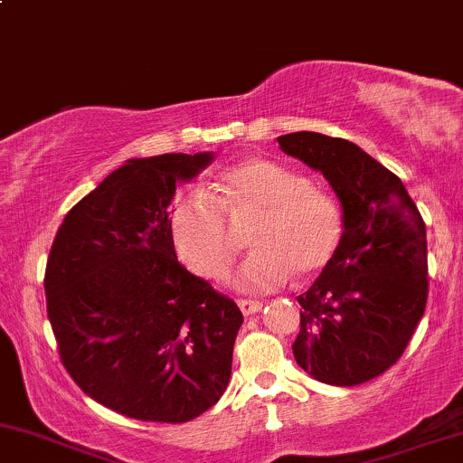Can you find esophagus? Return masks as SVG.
<instances>
[{"instance_id": "34e87169", "label": "esophagus", "mask_w": 463, "mask_h": 463, "mask_svg": "<svg viewBox=\"0 0 463 463\" xmlns=\"http://www.w3.org/2000/svg\"><path fill=\"white\" fill-rule=\"evenodd\" d=\"M238 307H241V311L244 313V316H253V313L261 311L264 302H261V300H250V298H241V300H238Z\"/></svg>"}]
</instances>
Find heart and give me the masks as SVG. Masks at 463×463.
<instances>
[{
	"mask_svg": "<svg viewBox=\"0 0 463 463\" xmlns=\"http://www.w3.org/2000/svg\"><path fill=\"white\" fill-rule=\"evenodd\" d=\"M232 225L253 221L250 244L236 281L242 289H272L294 272L309 279L333 264L344 242V214L328 193L307 175L268 158H249L225 169L213 188V202L186 193L169 216L171 242L182 264L219 281L232 270L241 241Z\"/></svg>",
	"mask_w": 463,
	"mask_h": 463,
	"instance_id": "obj_1",
	"label": "heart"
}]
</instances>
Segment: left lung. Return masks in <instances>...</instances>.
Returning <instances> with one entry per match:
<instances>
[{
    "label": "left lung",
    "instance_id": "8db88e82",
    "mask_svg": "<svg viewBox=\"0 0 463 463\" xmlns=\"http://www.w3.org/2000/svg\"><path fill=\"white\" fill-rule=\"evenodd\" d=\"M277 141L328 180L345 227L333 264L298 296L294 358L324 384H363L399 361L425 313L423 216L403 182L352 141L309 130Z\"/></svg>",
    "mask_w": 463,
    "mask_h": 463
}]
</instances>
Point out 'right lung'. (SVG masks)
<instances>
[{"instance_id": "obj_1", "label": "right lung", "mask_w": 463, "mask_h": 463, "mask_svg": "<svg viewBox=\"0 0 463 463\" xmlns=\"http://www.w3.org/2000/svg\"><path fill=\"white\" fill-rule=\"evenodd\" d=\"M213 152L130 158L72 205L44 272L60 358L85 395L128 419L186 423L219 402L242 313L175 258V184Z\"/></svg>"}]
</instances>
